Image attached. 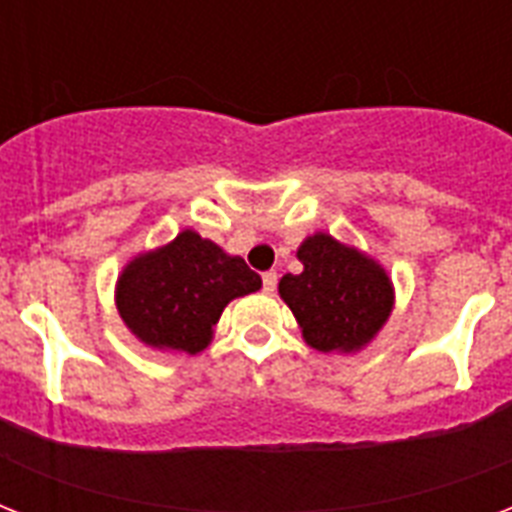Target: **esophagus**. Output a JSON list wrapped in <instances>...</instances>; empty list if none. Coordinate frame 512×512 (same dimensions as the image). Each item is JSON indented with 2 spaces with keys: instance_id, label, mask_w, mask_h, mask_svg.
I'll return each mask as SVG.
<instances>
[{
  "instance_id": "34e87169",
  "label": "esophagus",
  "mask_w": 512,
  "mask_h": 512,
  "mask_svg": "<svg viewBox=\"0 0 512 512\" xmlns=\"http://www.w3.org/2000/svg\"><path fill=\"white\" fill-rule=\"evenodd\" d=\"M276 281H279V276H276V271L263 273V292H265V295H271L273 289H276Z\"/></svg>"
}]
</instances>
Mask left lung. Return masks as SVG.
Segmentation results:
<instances>
[{
  "label": "left lung",
  "mask_w": 512,
  "mask_h": 512,
  "mask_svg": "<svg viewBox=\"0 0 512 512\" xmlns=\"http://www.w3.org/2000/svg\"><path fill=\"white\" fill-rule=\"evenodd\" d=\"M303 273L279 281L303 340L321 353H358L388 324L396 289L372 255L316 231L297 247Z\"/></svg>",
  "instance_id": "obj_1"
}]
</instances>
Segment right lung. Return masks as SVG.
<instances>
[{"label":"right lung","instance_id":"obj_1","mask_svg":"<svg viewBox=\"0 0 512 512\" xmlns=\"http://www.w3.org/2000/svg\"><path fill=\"white\" fill-rule=\"evenodd\" d=\"M263 279L239 255L185 228L146 249L116 279V311L143 345L167 353H201L215 337L225 305L252 295Z\"/></svg>","mask_w":512,"mask_h":512}]
</instances>
